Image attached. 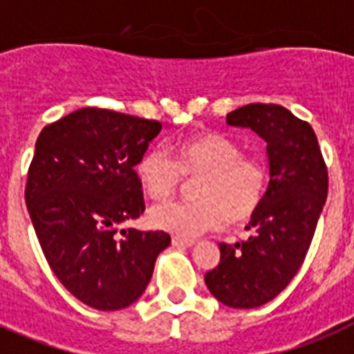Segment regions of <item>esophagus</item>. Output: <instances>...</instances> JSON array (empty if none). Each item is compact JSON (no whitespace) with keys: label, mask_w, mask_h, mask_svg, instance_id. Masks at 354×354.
<instances>
[{"label":"esophagus","mask_w":354,"mask_h":354,"mask_svg":"<svg viewBox=\"0 0 354 354\" xmlns=\"http://www.w3.org/2000/svg\"><path fill=\"white\" fill-rule=\"evenodd\" d=\"M172 245L174 246H192L196 245V239H189V237L172 236Z\"/></svg>","instance_id":"1"}]
</instances>
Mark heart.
I'll return each mask as SVG.
<instances>
[{"label":"heart","instance_id":"1","mask_svg":"<svg viewBox=\"0 0 354 354\" xmlns=\"http://www.w3.org/2000/svg\"><path fill=\"white\" fill-rule=\"evenodd\" d=\"M142 187L153 198H169L183 178L192 183L194 201H165L153 207L149 218L156 228L192 237L216 230L227 219L248 221L266 200L268 165L255 154H245L239 142L223 133H200L171 145L149 147L135 165Z\"/></svg>","mask_w":354,"mask_h":354}]
</instances>
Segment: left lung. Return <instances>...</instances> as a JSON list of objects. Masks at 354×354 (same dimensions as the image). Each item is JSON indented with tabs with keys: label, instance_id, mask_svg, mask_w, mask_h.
I'll return each instance as SVG.
<instances>
[{
	"label": "left lung",
	"instance_id": "obj_1",
	"mask_svg": "<svg viewBox=\"0 0 354 354\" xmlns=\"http://www.w3.org/2000/svg\"><path fill=\"white\" fill-rule=\"evenodd\" d=\"M227 124L266 140L270 185L246 227L250 237L219 243L221 259L205 284L225 306L248 310L275 299L301 270L328 198V167L313 127L279 104L243 106Z\"/></svg>",
	"mask_w": 354,
	"mask_h": 354
}]
</instances>
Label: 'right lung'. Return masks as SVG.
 Listing matches in <instances>:
<instances>
[{"instance_id":"add662e5","label":"right lung","mask_w":354,"mask_h":354,"mask_svg":"<svg viewBox=\"0 0 354 354\" xmlns=\"http://www.w3.org/2000/svg\"><path fill=\"white\" fill-rule=\"evenodd\" d=\"M162 122L82 108L43 127L25 201L55 277L86 306L127 308L144 293L154 261L171 245L163 230H118L145 210L135 165Z\"/></svg>"}]
</instances>
